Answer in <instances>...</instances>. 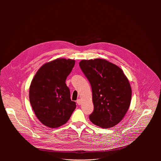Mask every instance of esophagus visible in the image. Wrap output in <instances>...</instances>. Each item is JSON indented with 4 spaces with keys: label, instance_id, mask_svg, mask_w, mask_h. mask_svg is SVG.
Listing matches in <instances>:
<instances>
[{
    "label": "esophagus",
    "instance_id": "34e87169",
    "mask_svg": "<svg viewBox=\"0 0 161 161\" xmlns=\"http://www.w3.org/2000/svg\"><path fill=\"white\" fill-rule=\"evenodd\" d=\"M77 103L79 105H81V103H82V100H81L80 99H78V100H77Z\"/></svg>",
    "mask_w": 161,
    "mask_h": 161
}]
</instances>
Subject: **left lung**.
Instances as JSON below:
<instances>
[{"instance_id":"8db88e82","label":"left lung","mask_w":161,"mask_h":161,"mask_svg":"<svg viewBox=\"0 0 161 161\" xmlns=\"http://www.w3.org/2000/svg\"><path fill=\"white\" fill-rule=\"evenodd\" d=\"M79 66L89 80L94 110L89 119L102 128L114 127L126 114L131 100V88L123 70L104 59L80 61Z\"/></svg>"}]
</instances>
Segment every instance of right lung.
I'll return each instance as SVG.
<instances>
[{"mask_svg": "<svg viewBox=\"0 0 161 161\" xmlns=\"http://www.w3.org/2000/svg\"><path fill=\"white\" fill-rule=\"evenodd\" d=\"M75 60L58 58L38 70L30 84L29 98L39 121L51 128L66 123L76 108L71 101L66 80Z\"/></svg>", "mask_w": 161, "mask_h": 161, "instance_id": "1", "label": "right lung"}]
</instances>
